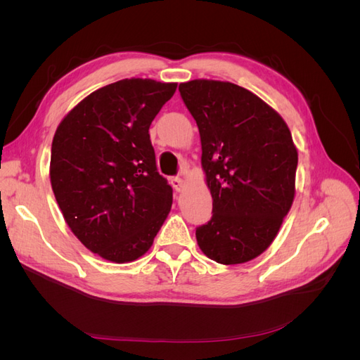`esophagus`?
Listing matches in <instances>:
<instances>
[{
	"mask_svg": "<svg viewBox=\"0 0 360 360\" xmlns=\"http://www.w3.org/2000/svg\"><path fill=\"white\" fill-rule=\"evenodd\" d=\"M171 184H172L174 191H177V192H181L184 189V181L180 177H172L171 179Z\"/></svg>",
	"mask_w": 360,
	"mask_h": 360,
	"instance_id": "obj_1",
	"label": "esophagus"
}]
</instances>
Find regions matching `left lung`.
<instances>
[{
    "label": "left lung",
    "mask_w": 360,
    "mask_h": 360,
    "mask_svg": "<svg viewBox=\"0 0 360 360\" xmlns=\"http://www.w3.org/2000/svg\"><path fill=\"white\" fill-rule=\"evenodd\" d=\"M197 122L213 216L197 228L202 252L242 264L275 240L296 193L297 148L287 123L249 90L225 81L179 86Z\"/></svg>",
    "instance_id": "left-lung-1"
}]
</instances>
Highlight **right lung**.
<instances>
[{
  "instance_id": "right-lung-1",
  "label": "right lung",
  "mask_w": 360,
  "mask_h": 360,
  "mask_svg": "<svg viewBox=\"0 0 360 360\" xmlns=\"http://www.w3.org/2000/svg\"><path fill=\"white\" fill-rule=\"evenodd\" d=\"M176 82L122 79L93 91L61 120L49 176L72 233L99 257L130 263L153 245L172 204L148 129Z\"/></svg>"
}]
</instances>
